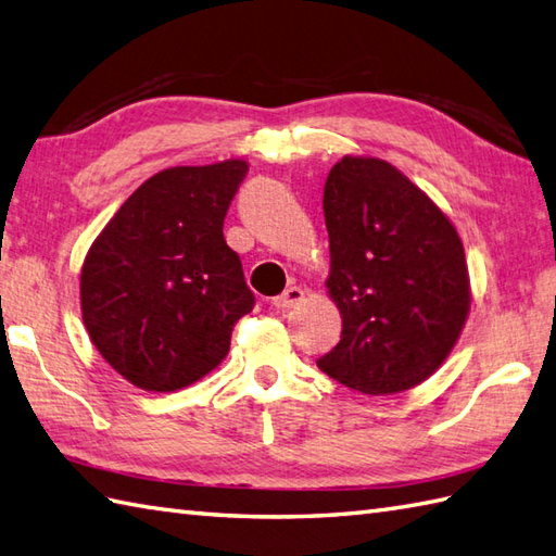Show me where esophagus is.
<instances>
[{"mask_svg":"<svg viewBox=\"0 0 556 556\" xmlns=\"http://www.w3.org/2000/svg\"><path fill=\"white\" fill-rule=\"evenodd\" d=\"M302 300H304V290L292 286L282 294H278V298H274V306L276 309H292V306H298Z\"/></svg>","mask_w":556,"mask_h":556,"instance_id":"1","label":"esophagus"}]
</instances>
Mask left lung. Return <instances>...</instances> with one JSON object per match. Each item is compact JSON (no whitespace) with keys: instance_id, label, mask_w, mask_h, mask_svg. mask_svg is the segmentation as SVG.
I'll return each instance as SVG.
<instances>
[{"instance_id":"left-lung-1","label":"left lung","mask_w":556,"mask_h":556,"mask_svg":"<svg viewBox=\"0 0 556 556\" xmlns=\"http://www.w3.org/2000/svg\"><path fill=\"white\" fill-rule=\"evenodd\" d=\"M340 342L320 371L364 394L409 390L447 359L471 306L450 218L382 159L342 156L324 188Z\"/></svg>"}]
</instances>
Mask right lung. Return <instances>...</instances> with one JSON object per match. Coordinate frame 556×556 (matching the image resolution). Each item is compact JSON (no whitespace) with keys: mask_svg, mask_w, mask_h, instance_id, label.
Returning <instances> with one entry per match:
<instances>
[{"mask_svg":"<svg viewBox=\"0 0 556 556\" xmlns=\"http://www.w3.org/2000/svg\"><path fill=\"white\" fill-rule=\"evenodd\" d=\"M244 174L240 159L162 170L123 202L85 256V328L132 386L174 392L200 380L254 309L240 256L224 238Z\"/></svg>","mask_w":556,"mask_h":556,"instance_id":"right-lung-1","label":"right lung"}]
</instances>
